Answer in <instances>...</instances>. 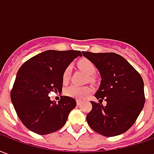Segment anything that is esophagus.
<instances>
[{
	"instance_id": "esophagus-1",
	"label": "esophagus",
	"mask_w": 154,
	"mask_h": 154,
	"mask_svg": "<svg viewBox=\"0 0 154 154\" xmlns=\"http://www.w3.org/2000/svg\"><path fill=\"white\" fill-rule=\"evenodd\" d=\"M81 104V100H77V106H79Z\"/></svg>"
}]
</instances>
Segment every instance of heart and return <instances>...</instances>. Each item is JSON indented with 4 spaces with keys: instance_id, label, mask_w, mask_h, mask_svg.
I'll list each match as a JSON object with an SVG mask.
<instances>
[{
    "instance_id": "obj_1",
    "label": "heart",
    "mask_w": 154,
    "mask_h": 154,
    "mask_svg": "<svg viewBox=\"0 0 154 154\" xmlns=\"http://www.w3.org/2000/svg\"><path fill=\"white\" fill-rule=\"evenodd\" d=\"M77 66L84 73H86L89 77L93 76L97 72L96 65L91 61L87 59V58H82L78 61ZM71 72H72V67L71 66H67L63 73V81L64 82H67V81L69 80ZM91 88L88 87H79V86L72 85L65 90V94L67 97L75 98L77 100H82L91 93Z\"/></svg>"
}]
</instances>
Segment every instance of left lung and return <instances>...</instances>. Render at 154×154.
Listing matches in <instances>:
<instances>
[{
	"label": "left lung",
	"instance_id": "obj_1",
	"mask_svg": "<svg viewBox=\"0 0 154 154\" xmlns=\"http://www.w3.org/2000/svg\"><path fill=\"white\" fill-rule=\"evenodd\" d=\"M100 74V87L91 101L92 109L87 116L88 125L101 135L113 137L126 132L143 108L145 97L140 74L125 57L115 53L82 52ZM107 101L103 106V99Z\"/></svg>",
	"mask_w": 154,
	"mask_h": 154
}]
</instances>
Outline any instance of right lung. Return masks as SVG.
<instances>
[{
	"instance_id": "right-lung-1",
	"label": "right lung",
	"mask_w": 154,
	"mask_h": 154,
	"mask_svg": "<svg viewBox=\"0 0 154 154\" xmlns=\"http://www.w3.org/2000/svg\"><path fill=\"white\" fill-rule=\"evenodd\" d=\"M80 51L47 50L35 55L20 67L11 92L14 108L24 125L40 135L48 134L66 124L76 100L62 96L58 102L50 100L51 91L61 92L65 68Z\"/></svg>"
}]
</instances>
